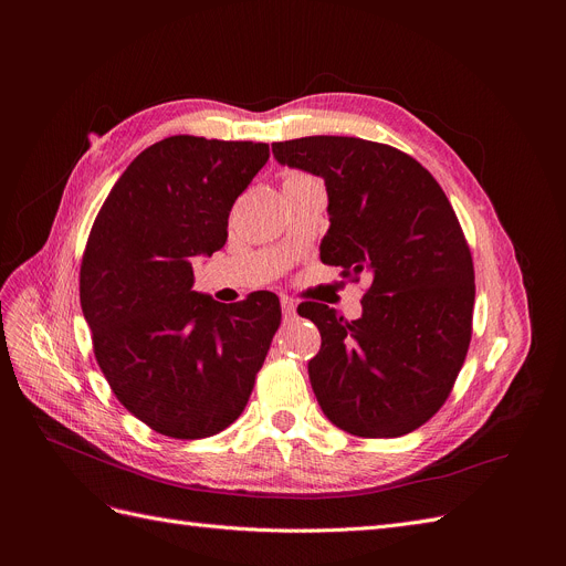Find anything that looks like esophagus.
<instances>
[{"label":"esophagus","instance_id":"obj_1","mask_svg":"<svg viewBox=\"0 0 566 566\" xmlns=\"http://www.w3.org/2000/svg\"><path fill=\"white\" fill-rule=\"evenodd\" d=\"M280 305H282V316H284L286 321L295 316V303H293L291 298H282V301H280Z\"/></svg>","mask_w":566,"mask_h":566}]
</instances>
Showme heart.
Instances as JSON below:
<instances>
[{
    "label": "heart",
    "mask_w": 566,
    "mask_h": 566,
    "mask_svg": "<svg viewBox=\"0 0 566 566\" xmlns=\"http://www.w3.org/2000/svg\"><path fill=\"white\" fill-rule=\"evenodd\" d=\"M312 176H305V174H291L286 176V181H310Z\"/></svg>",
    "instance_id": "heart-1"
}]
</instances>
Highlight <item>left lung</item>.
<instances>
[{
  "label": "left lung",
  "instance_id": "left-lung-1",
  "mask_svg": "<svg viewBox=\"0 0 566 566\" xmlns=\"http://www.w3.org/2000/svg\"><path fill=\"white\" fill-rule=\"evenodd\" d=\"M273 156L325 181L321 261L371 280L360 318L318 303L301 314L321 333L307 365L321 410L360 438L415 431L450 397L472 335V256L450 199L388 144L316 135L275 142Z\"/></svg>",
  "mask_w": 566,
  "mask_h": 566
}]
</instances>
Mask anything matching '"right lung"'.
Wrapping results in <instances>:
<instances>
[{"mask_svg": "<svg viewBox=\"0 0 566 566\" xmlns=\"http://www.w3.org/2000/svg\"><path fill=\"white\" fill-rule=\"evenodd\" d=\"M268 144L174 135L128 165L88 233L82 314L112 392L154 431L197 440L243 412L282 310L261 291L222 305L192 259L227 243L229 211Z\"/></svg>", "mask_w": 566, "mask_h": 566, "instance_id": "add662e5", "label": "right lung"}]
</instances>
